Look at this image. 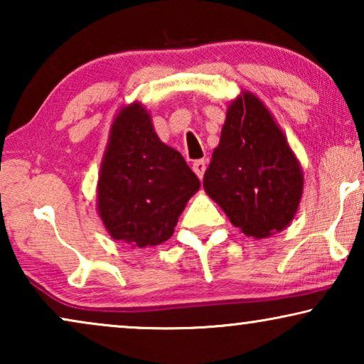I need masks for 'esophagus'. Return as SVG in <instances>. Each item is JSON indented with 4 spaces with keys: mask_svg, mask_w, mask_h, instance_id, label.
<instances>
[{
    "mask_svg": "<svg viewBox=\"0 0 364 364\" xmlns=\"http://www.w3.org/2000/svg\"><path fill=\"white\" fill-rule=\"evenodd\" d=\"M192 168H193V172L197 173V177H198V178H202V177H203V173H205L207 162L203 161V159H202V161H196V162L192 164Z\"/></svg>",
    "mask_w": 364,
    "mask_h": 364,
    "instance_id": "obj_1",
    "label": "esophagus"
}]
</instances>
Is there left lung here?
Returning a JSON list of instances; mask_svg holds the SVG:
<instances>
[{"mask_svg": "<svg viewBox=\"0 0 364 364\" xmlns=\"http://www.w3.org/2000/svg\"><path fill=\"white\" fill-rule=\"evenodd\" d=\"M203 188L247 237L267 238L293 220L303 193L300 162L255 94L228 104Z\"/></svg>", "mask_w": 364, "mask_h": 364, "instance_id": "8db88e82", "label": "left lung"}]
</instances>
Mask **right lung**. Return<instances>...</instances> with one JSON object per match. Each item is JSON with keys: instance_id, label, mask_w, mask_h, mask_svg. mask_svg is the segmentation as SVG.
Listing matches in <instances>:
<instances>
[{"instance_id": "obj_1", "label": "right lung", "mask_w": 364, "mask_h": 364, "mask_svg": "<svg viewBox=\"0 0 364 364\" xmlns=\"http://www.w3.org/2000/svg\"><path fill=\"white\" fill-rule=\"evenodd\" d=\"M198 188L182 154L159 139L146 107L124 106L111 126L97 181V212L109 235L139 248L168 240Z\"/></svg>"}]
</instances>
